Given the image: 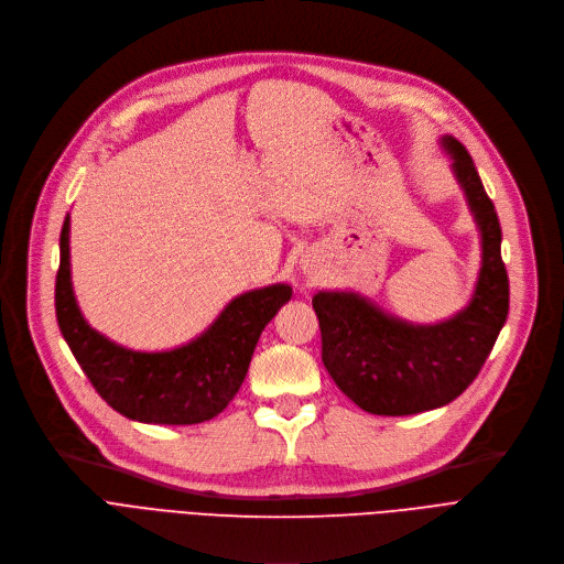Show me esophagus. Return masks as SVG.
Instances as JSON below:
<instances>
[{"instance_id": "obj_1", "label": "esophagus", "mask_w": 564, "mask_h": 564, "mask_svg": "<svg viewBox=\"0 0 564 564\" xmlns=\"http://www.w3.org/2000/svg\"><path fill=\"white\" fill-rule=\"evenodd\" d=\"M303 271H305V273H310V271H312V268H310V263H307V261H303Z\"/></svg>"}]
</instances>
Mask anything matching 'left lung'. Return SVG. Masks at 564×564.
I'll return each mask as SVG.
<instances>
[{
    "instance_id": "1",
    "label": "left lung",
    "mask_w": 564,
    "mask_h": 564,
    "mask_svg": "<svg viewBox=\"0 0 564 564\" xmlns=\"http://www.w3.org/2000/svg\"><path fill=\"white\" fill-rule=\"evenodd\" d=\"M479 229L481 265L473 299L438 324H411L356 291H318L321 358L337 388L373 415H413L457 399L479 373L505 326L509 280L500 223L466 147L441 138Z\"/></svg>"
}]
</instances>
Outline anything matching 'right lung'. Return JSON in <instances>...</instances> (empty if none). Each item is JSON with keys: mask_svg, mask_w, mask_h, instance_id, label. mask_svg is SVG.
I'll list each match as a JSON object with an SVG mask.
<instances>
[{"mask_svg": "<svg viewBox=\"0 0 564 564\" xmlns=\"http://www.w3.org/2000/svg\"><path fill=\"white\" fill-rule=\"evenodd\" d=\"M291 301L289 284L240 293L213 324L170 351H132L94 330L70 282V216L59 236L55 310L59 330L96 392L117 413L147 424H197L227 409L259 341L278 310Z\"/></svg>", "mask_w": 564, "mask_h": 564, "instance_id": "obj_1", "label": "right lung"}]
</instances>
